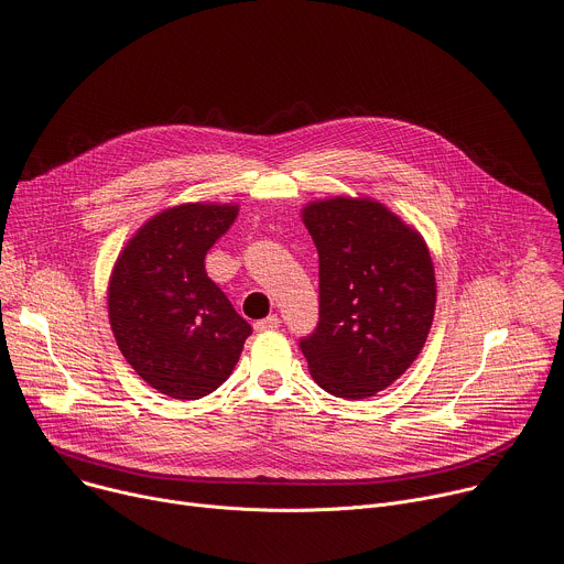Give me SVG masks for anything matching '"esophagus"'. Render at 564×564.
Listing matches in <instances>:
<instances>
[{
    "mask_svg": "<svg viewBox=\"0 0 564 564\" xmlns=\"http://www.w3.org/2000/svg\"><path fill=\"white\" fill-rule=\"evenodd\" d=\"M281 326V319L276 315H270L265 319H259L253 324V330L256 333H270V330H276Z\"/></svg>",
    "mask_w": 564,
    "mask_h": 564,
    "instance_id": "obj_1",
    "label": "esophagus"
}]
</instances>
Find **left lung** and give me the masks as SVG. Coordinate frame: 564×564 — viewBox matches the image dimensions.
Listing matches in <instances>:
<instances>
[{"mask_svg": "<svg viewBox=\"0 0 564 564\" xmlns=\"http://www.w3.org/2000/svg\"><path fill=\"white\" fill-rule=\"evenodd\" d=\"M319 253V324L301 339L313 380L371 398L414 365L436 311L425 238L382 202L328 197L301 209Z\"/></svg>", "mask_w": 564, "mask_h": 564, "instance_id": "8db88e82", "label": "left lung"}]
</instances>
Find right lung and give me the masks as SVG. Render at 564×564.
Returning <instances> with one entry per match:
<instances>
[{
    "label": "right lung",
    "instance_id": "1",
    "mask_svg": "<svg viewBox=\"0 0 564 564\" xmlns=\"http://www.w3.org/2000/svg\"><path fill=\"white\" fill-rule=\"evenodd\" d=\"M236 216V202L164 209L126 242L110 274L108 315L119 350L148 387L175 400L216 391L251 335L204 270V256Z\"/></svg>",
    "mask_w": 564,
    "mask_h": 564
}]
</instances>
